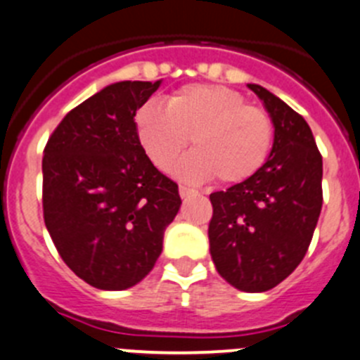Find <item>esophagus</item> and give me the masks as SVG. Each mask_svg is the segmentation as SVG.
I'll return each mask as SVG.
<instances>
[{"label": "esophagus", "mask_w": 360, "mask_h": 360, "mask_svg": "<svg viewBox=\"0 0 360 360\" xmlns=\"http://www.w3.org/2000/svg\"><path fill=\"white\" fill-rule=\"evenodd\" d=\"M193 193H195V190H193V188H188V186H184V184H181L179 186V195L183 197V199H186V197H192Z\"/></svg>", "instance_id": "obj_1"}]
</instances>
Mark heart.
I'll use <instances>...</instances> for the list:
<instances>
[{
    "instance_id": "obj_1",
    "label": "heart",
    "mask_w": 360,
    "mask_h": 360,
    "mask_svg": "<svg viewBox=\"0 0 360 360\" xmlns=\"http://www.w3.org/2000/svg\"><path fill=\"white\" fill-rule=\"evenodd\" d=\"M138 143L160 170H168L181 152H190L177 176L186 181L213 177L219 184L251 179L267 163L274 122L260 105L245 103L240 93L213 84H190L167 98V109L143 103L134 115Z\"/></svg>"
}]
</instances>
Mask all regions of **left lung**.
Masks as SVG:
<instances>
[{
	"mask_svg": "<svg viewBox=\"0 0 360 360\" xmlns=\"http://www.w3.org/2000/svg\"><path fill=\"white\" fill-rule=\"evenodd\" d=\"M274 122L267 163L251 179L210 195V252L235 289L264 292L307 255L323 206V158L309 124L265 87L248 84Z\"/></svg>",
	"mask_w": 360,
	"mask_h": 360,
	"instance_id": "left-lung-1",
	"label": "left lung"
}]
</instances>
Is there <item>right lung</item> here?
I'll use <instances>...</instances> for the list:
<instances>
[{
  "mask_svg": "<svg viewBox=\"0 0 360 360\" xmlns=\"http://www.w3.org/2000/svg\"><path fill=\"white\" fill-rule=\"evenodd\" d=\"M158 82H116L63 118L44 147V224L64 264L86 283L124 290L143 280L177 215V184L134 131Z\"/></svg>",
  "mask_w": 360,
  "mask_h": 360,
  "instance_id": "1",
  "label": "right lung"
}]
</instances>
